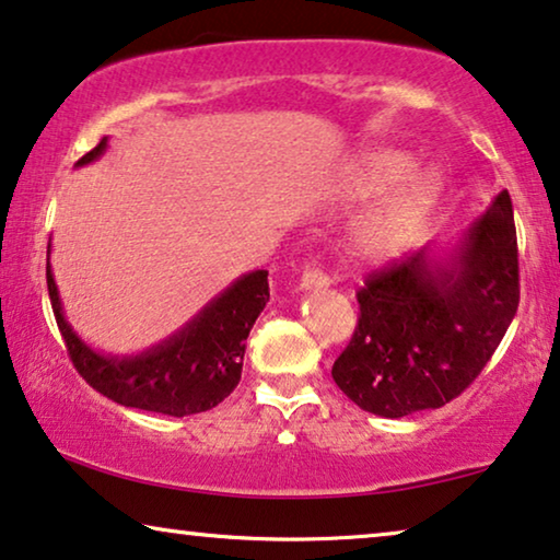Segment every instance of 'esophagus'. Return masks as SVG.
<instances>
[{"label":"esophagus","instance_id":"1","mask_svg":"<svg viewBox=\"0 0 560 560\" xmlns=\"http://www.w3.org/2000/svg\"><path fill=\"white\" fill-rule=\"evenodd\" d=\"M302 289H325L329 287V277L322 269H306L302 273V283H299Z\"/></svg>","mask_w":560,"mask_h":560}]
</instances>
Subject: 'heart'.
Wrapping results in <instances>:
<instances>
[{"label":"heart","mask_w":560,"mask_h":560,"mask_svg":"<svg viewBox=\"0 0 560 560\" xmlns=\"http://www.w3.org/2000/svg\"><path fill=\"white\" fill-rule=\"evenodd\" d=\"M413 170L416 160L400 149H370L350 164L345 187L355 198H377L397 187L362 220L355 233L360 256L370 261L398 256L436 208L444 179L436 170Z\"/></svg>","instance_id":"obj_1"}]
</instances>
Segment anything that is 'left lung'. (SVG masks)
Listing matches in <instances>:
<instances>
[{
  "label": "left lung",
  "mask_w": 560,
  "mask_h": 560,
  "mask_svg": "<svg viewBox=\"0 0 560 560\" xmlns=\"http://www.w3.org/2000/svg\"><path fill=\"white\" fill-rule=\"evenodd\" d=\"M352 340L332 377L362 411L400 419L441 408L469 388L520 304L508 190L446 256L429 248L368 273Z\"/></svg>",
  "instance_id": "8db88e82"
}]
</instances>
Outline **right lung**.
I'll list each match as a JSON object with an SVG mask.
<instances>
[{
  "label": "right lung",
  "instance_id": "1",
  "mask_svg": "<svg viewBox=\"0 0 560 560\" xmlns=\"http://www.w3.org/2000/svg\"><path fill=\"white\" fill-rule=\"evenodd\" d=\"M104 152L106 137L75 164L81 167ZM47 291L68 355L91 388L126 408L183 419L215 408L238 385L246 337L269 302V271L258 269L235 279L179 332L131 358L101 355L70 329L50 261Z\"/></svg>",
  "mask_w": 560,
  "mask_h": 560
}]
</instances>
